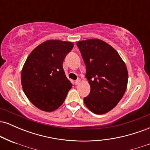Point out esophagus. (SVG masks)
Wrapping results in <instances>:
<instances>
[{
	"label": "esophagus",
	"mask_w": 150,
	"mask_h": 150,
	"mask_svg": "<svg viewBox=\"0 0 150 150\" xmlns=\"http://www.w3.org/2000/svg\"><path fill=\"white\" fill-rule=\"evenodd\" d=\"M80 79H78V80H75V85H78V84L79 83H80Z\"/></svg>",
	"instance_id": "obj_1"
}]
</instances>
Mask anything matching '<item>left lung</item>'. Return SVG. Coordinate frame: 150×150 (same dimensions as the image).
<instances>
[{"label":"left lung","instance_id":"1","mask_svg":"<svg viewBox=\"0 0 150 150\" xmlns=\"http://www.w3.org/2000/svg\"><path fill=\"white\" fill-rule=\"evenodd\" d=\"M86 66L90 93L84 98L87 108L95 114L113 109L126 90L128 70L118 52L104 41L92 39L77 43Z\"/></svg>","mask_w":150,"mask_h":150}]
</instances>
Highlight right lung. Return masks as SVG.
<instances>
[{"instance_id": "right-lung-1", "label": "right lung", "mask_w": 150, "mask_h": 150, "mask_svg": "<svg viewBox=\"0 0 150 150\" xmlns=\"http://www.w3.org/2000/svg\"><path fill=\"white\" fill-rule=\"evenodd\" d=\"M73 44L48 40L36 47L26 60L21 73L22 89L29 100L44 111L56 110L64 102L72 83L63 63Z\"/></svg>"}]
</instances>
